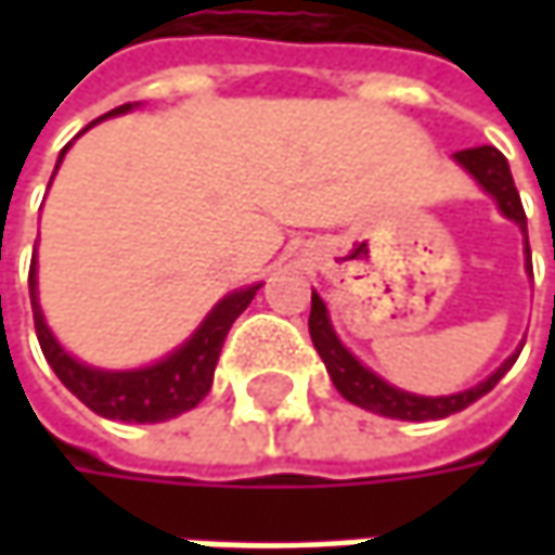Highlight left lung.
I'll return each mask as SVG.
<instances>
[{"instance_id": "8db88e82", "label": "left lung", "mask_w": 555, "mask_h": 555, "mask_svg": "<svg viewBox=\"0 0 555 555\" xmlns=\"http://www.w3.org/2000/svg\"><path fill=\"white\" fill-rule=\"evenodd\" d=\"M454 160L476 179V182L498 201L501 212L506 219L522 228L525 234V266L531 268V249H528V222H525V209L522 201H519V191L513 184V172H509V163L503 157L498 147L491 144H481V147H466V151H457ZM309 333L314 349L321 354L324 367L331 373L333 386L339 389V395L346 401H352L364 411H373L379 416H392V420H416V423H426V420H441V416H451L469 408L473 401H479L481 395H488L498 383L503 379V373L509 371L516 364L519 354L506 358L498 371L491 373L485 383L466 389V392L457 395H438V398H426V395L414 392H401L389 386L386 379H379L376 373L367 371L358 358H354L343 343L339 336L333 333L331 318H327V306L318 293H311V314H309Z\"/></svg>"}]
</instances>
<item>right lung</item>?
<instances>
[{
    "instance_id": "right-lung-1",
    "label": "right lung",
    "mask_w": 555,
    "mask_h": 555,
    "mask_svg": "<svg viewBox=\"0 0 555 555\" xmlns=\"http://www.w3.org/2000/svg\"><path fill=\"white\" fill-rule=\"evenodd\" d=\"M126 111H132V104H122L104 117H117ZM95 122H89V126H95ZM67 147L61 151L57 166L64 160ZM57 166H54V172H57ZM256 289H259V284L228 293L222 302L206 314V321L194 331V336L157 364L139 367V371H98V367L79 364L76 358H70L52 336L46 318H42V309H39V296H36V259L30 262L33 324H36V336H39L46 361L52 364L57 379L89 411H95L98 416H107V420H122V423H163V420H172V416L197 408L212 386V373L219 364L224 336L231 331V324L237 321V314L253 302Z\"/></svg>"
}]
</instances>
